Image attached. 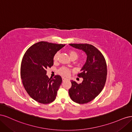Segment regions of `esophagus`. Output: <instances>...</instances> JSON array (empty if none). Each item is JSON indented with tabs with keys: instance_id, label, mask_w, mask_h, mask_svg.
I'll return each instance as SVG.
<instances>
[{
	"instance_id": "1",
	"label": "esophagus",
	"mask_w": 132,
	"mask_h": 132,
	"mask_svg": "<svg viewBox=\"0 0 132 132\" xmlns=\"http://www.w3.org/2000/svg\"><path fill=\"white\" fill-rule=\"evenodd\" d=\"M66 80V78H64V77H63L62 78V80H63V81H65Z\"/></svg>"
}]
</instances>
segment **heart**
<instances>
[{
    "label": "heart",
    "mask_w": 132,
    "mask_h": 132,
    "mask_svg": "<svg viewBox=\"0 0 132 132\" xmlns=\"http://www.w3.org/2000/svg\"><path fill=\"white\" fill-rule=\"evenodd\" d=\"M69 54L70 55V58L72 60H75L77 59L78 57H79V53L78 52H77L76 51L74 50H69ZM58 55H59V53L57 52L55 53L54 56H53V61L54 62H57L58 61ZM58 72L59 74H61L63 76H64V77H68L70 73V70L67 67H63L62 68H60Z\"/></svg>",
    "instance_id": "1"
}]
</instances>
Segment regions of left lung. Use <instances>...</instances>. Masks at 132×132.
<instances>
[{"instance_id": "1", "label": "left lung", "mask_w": 132, "mask_h": 132, "mask_svg": "<svg viewBox=\"0 0 132 132\" xmlns=\"http://www.w3.org/2000/svg\"><path fill=\"white\" fill-rule=\"evenodd\" d=\"M82 50L87 55L86 62L78 77L82 78L81 84L71 80L69 90L71 99L79 104L87 103L99 95L104 87L107 78V64L104 56L96 48L87 43L69 44Z\"/></svg>"}]
</instances>
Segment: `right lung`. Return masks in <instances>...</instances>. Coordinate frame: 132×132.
<instances>
[{
	"label": "right lung",
	"mask_w": 132,
	"mask_h": 132,
	"mask_svg": "<svg viewBox=\"0 0 132 132\" xmlns=\"http://www.w3.org/2000/svg\"><path fill=\"white\" fill-rule=\"evenodd\" d=\"M65 45L41 41L31 46L25 52L21 64V78L30 96L42 104L53 102L62 82L59 75L52 78L46 69L53 65V56Z\"/></svg>",
	"instance_id": "right-lung-1"
}]
</instances>
